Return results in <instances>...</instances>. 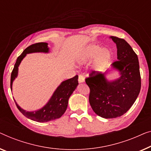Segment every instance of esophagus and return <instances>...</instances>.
I'll return each mask as SVG.
<instances>
[{
  "mask_svg": "<svg viewBox=\"0 0 151 151\" xmlns=\"http://www.w3.org/2000/svg\"><path fill=\"white\" fill-rule=\"evenodd\" d=\"M84 81H85V79H84V77L83 76V75H78V82L83 83V82H84Z\"/></svg>",
  "mask_w": 151,
  "mask_h": 151,
  "instance_id": "1",
  "label": "esophagus"
}]
</instances>
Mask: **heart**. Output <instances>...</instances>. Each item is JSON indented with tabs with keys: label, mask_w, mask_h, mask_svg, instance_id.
I'll return each instance as SVG.
<instances>
[{
	"label": "heart",
	"mask_w": 151,
	"mask_h": 151,
	"mask_svg": "<svg viewBox=\"0 0 151 151\" xmlns=\"http://www.w3.org/2000/svg\"><path fill=\"white\" fill-rule=\"evenodd\" d=\"M111 52L109 48H103L96 44H90L85 47L78 55V59L88 62L94 57L93 68L96 71H103L111 59Z\"/></svg>",
	"instance_id": "obj_1"
}]
</instances>
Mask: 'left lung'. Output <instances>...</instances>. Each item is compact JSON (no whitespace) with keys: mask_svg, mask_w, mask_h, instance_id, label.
Returning a JSON list of instances; mask_svg holds the SVG:
<instances>
[{"mask_svg":"<svg viewBox=\"0 0 151 151\" xmlns=\"http://www.w3.org/2000/svg\"><path fill=\"white\" fill-rule=\"evenodd\" d=\"M117 46L118 61L111 64L120 76L109 81L105 73L93 71L86 78L90 88L89 101L93 111L104 118H115L124 114L138 96L141 76L138 58L131 46L124 39L111 36Z\"/></svg>","mask_w":151,"mask_h":151,"instance_id":"obj_1","label":"left lung"}]
</instances>
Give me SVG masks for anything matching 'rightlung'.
<instances>
[{
    "mask_svg": "<svg viewBox=\"0 0 151 151\" xmlns=\"http://www.w3.org/2000/svg\"><path fill=\"white\" fill-rule=\"evenodd\" d=\"M40 52H49V48L48 47L47 43L39 42V43L33 44L32 45L28 46L22 52V53L18 57L11 75V83H10L11 90H12L13 81L18 76V66L23 58L28 53ZM78 84V75H76L73 78L63 81L55 91L47 104L37 111H26L25 110L22 109L16 103V101L15 103H16L19 111L24 116L31 120L38 122H46L53 120L55 119L59 118L65 113L68 107L69 98L75 91Z\"/></svg>",
    "mask_w": 151,
    "mask_h": 151,
    "instance_id": "add662e5",
    "label": "right lung"
}]
</instances>
